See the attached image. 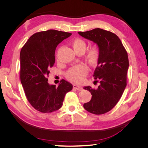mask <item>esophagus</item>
I'll return each mask as SVG.
<instances>
[{"instance_id":"esophagus-1","label":"esophagus","mask_w":148,"mask_h":148,"mask_svg":"<svg viewBox=\"0 0 148 148\" xmlns=\"http://www.w3.org/2000/svg\"><path fill=\"white\" fill-rule=\"evenodd\" d=\"M73 88L77 89V90L78 91H81L82 89V87L80 86H78V85H77V84H73Z\"/></svg>"}]
</instances>
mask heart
Returning a JSON list of instances; mask_svg holds the SVG:
<instances>
[{"instance_id": "heart-1", "label": "heart", "mask_w": 148, "mask_h": 148, "mask_svg": "<svg viewBox=\"0 0 148 148\" xmlns=\"http://www.w3.org/2000/svg\"><path fill=\"white\" fill-rule=\"evenodd\" d=\"M72 46L76 52H84L86 43L81 39H76L72 42ZM99 57V51L96 48H91L88 51L86 59L91 64H95ZM88 69L84 64H79L71 68L66 74V77L70 82L75 83H82L88 73Z\"/></svg>"}]
</instances>
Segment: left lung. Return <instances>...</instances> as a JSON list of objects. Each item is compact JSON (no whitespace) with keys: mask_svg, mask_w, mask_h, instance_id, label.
Wrapping results in <instances>:
<instances>
[{"mask_svg":"<svg viewBox=\"0 0 148 148\" xmlns=\"http://www.w3.org/2000/svg\"><path fill=\"white\" fill-rule=\"evenodd\" d=\"M78 34L95 43L99 49L97 66L93 77L99 80L100 85L96 89L89 86L83 88L92 95L90 101L84 103L83 107L90 113L103 114L117 104L127 86V52L119 38L110 31L95 28Z\"/></svg>","mask_w":148,"mask_h":148,"instance_id":"obj_1","label":"left lung"}]
</instances>
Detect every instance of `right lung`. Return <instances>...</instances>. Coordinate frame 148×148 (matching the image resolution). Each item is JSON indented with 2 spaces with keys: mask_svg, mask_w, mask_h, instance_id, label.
Listing matches in <instances>:
<instances>
[{
  "mask_svg": "<svg viewBox=\"0 0 148 148\" xmlns=\"http://www.w3.org/2000/svg\"><path fill=\"white\" fill-rule=\"evenodd\" d=\"M71 33L49 29L34 34L22 47L20 55V79L28 101L42 113L60 109L66 94L73 86L62 79L56 87L48 83L49 68L55 63L58 44Z\"/></svg>",
  "mask_w": 148,
  "mask_h": 148,
  "instance_id": "obj_1",
  "label": "right lung"
}]
</instances>
